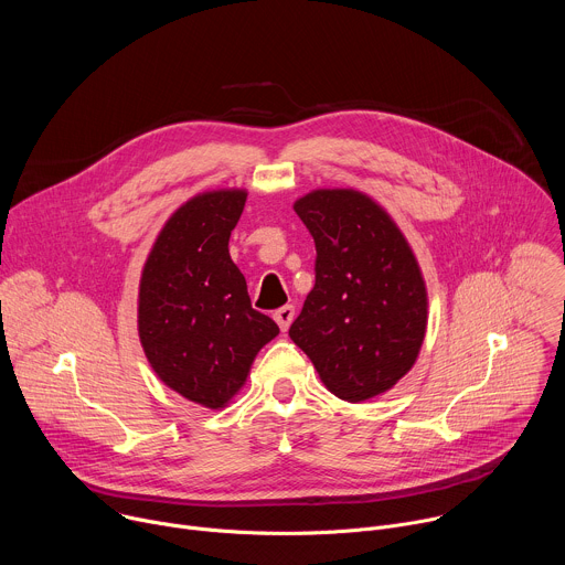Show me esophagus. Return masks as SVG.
<instances>
[{
  "label": "esophagus",
  "instance_id": "obj_1",
  "mask_svg": "<svg viewBox=\"0 0 565 565\" xmlns=\"http://www.w3.org/2000/svg\"><path fill=\"white\" fill-rule=\"evenodd\" d=\"M273 317H275V321H277V324H279V329L286 333V331L290 329V324H292V319H295V306L286 303V306L277 308Z\"/></svg>",
  "mask_w": 565,
  "mask_h": 565
}]
</instances>
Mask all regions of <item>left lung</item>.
Masks as SVG:
<instances>
[{
  "instance_id": "obj_1",
  "label": "left lung",
  "mask_w": 565,
  "mask_h": 565,
  "mask_svg": "<svg viewBox=\"0 0 565 565\" xmlns=\"http://www.w3.org/2000/svg\"><path fill=\"white\" fill-rule=\"evenodd\" d=\"M315 241V286L288 331L321 382L347 402L388 391L423 347L427 290L391 216L355 190L295 203Z\"/></svg>"
}]
</instances>
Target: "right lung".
Segmentation results:
<instances>
[{"label": "right lung", "instance_id": "add662e5", "mask_svg": "<svg viewBox=\"0 0 565 565\" xmlns=\"http://www.w3.org/2000/svg\"><path fill=\"white\" fill-rule=\"evenodd\" d=\"M246 196L216 190L181 205L160 230L140 277L138 333L151 369L207 409L227 405L259 349L279 333L253 308L246 277L227 250Z\"/></svg>", "mask_w": 565, "mask_h": 565}]
</instances>
